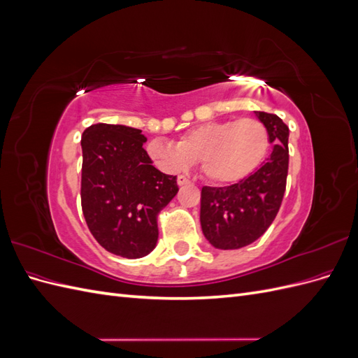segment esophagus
<instances>
[{
  "mask_svg": "<svg viewBox=\"0 0 358 358\" xmlns=\"http://www.w3.org/2000/svg\"><path fill=\"white\" fill-rule=\"evenodd\" d=\"M188 183H191V180H189L187 176H178V185H179V187L188 185Z\"/></svg>",
  "mask_w": 358,
  "mask_h": 358,
  "instance_id": "esophagus-1",
  "label": "esophagus"
}]
</instances>
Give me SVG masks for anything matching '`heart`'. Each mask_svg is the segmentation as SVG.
<instances>
[{"label": "heart", "mask_w": 358, "mask_h": 358, "mask_svg": "<svg viewBox=\"0 0 358 358\" xmlns=\"http://www.w3.org/2000/svg\"><path fill=\"white\" fill-rule=\"evenodd\" d=\"M270 145L266 125L254 117L213 121L192 128L178 145L150 140L148 157L166 173H179L200 161L203 176L218 185L239 182L262 164Z\"/></svg>", "instance_id": "heart-1"}]
</instances>
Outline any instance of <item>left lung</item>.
I'll use <instances>...</instances> for the list:
<instances>
[{"label": "left lung", "instance_id": "1", "mask_svg": "<svg viewBox=\"0 0 358 358\" xmlns=\"http://www.w3.org/2000/svg\"><path fill=\"white\" fill-rule=\"evenodd\" d=\"M273 149L266 162L230 187H203L200 224L216 249L251 245L273 222L284 199L288 175V127L272 113L255 112Z\"/></svg>", "mask_w": 358, "mask_h": 358}]
</instances>
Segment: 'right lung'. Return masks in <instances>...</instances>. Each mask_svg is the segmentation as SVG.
<instances>
[{
  "label": "right lung",
  "instance_id": "right-lung-1",
  "mask_svg": "<svg viewBox=\"0 0 358 358\" xmlns=\"http://www.w3.org/2000/svg\"><path fill=\"white\" fill-rule=\"evenodd\" d=\"M142 129L95 124L82 134V210L106 251L142 258L158 241L157 216L176 196V176L161 173L143 149Z\"/></svg>",
  "mask_w": 358,
  "mask_h": 358
}]
</instances>
